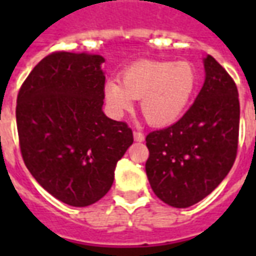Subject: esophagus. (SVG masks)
I'll return each mask as SVG.
<instances>
[{"mask_svg":"<svg viewBox=\"0 0 256 256\" xmlns=\"http://www.w3.org/2000/svg\"><path fill=\"white\" fill-rule=\"evenodd\" d=\"M133 136H134V140H136L137 142H142V141L145 140V136L141 133V132H134Z\"/></svg>","mask_w":256,"mask_h":256,"instance_id":"obj_1","label":"esophagus"}]
</instances>
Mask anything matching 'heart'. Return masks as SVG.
<instances>
[{
	"instance_id": "heart-1",
	"label": "heart",
	"mask_w": 256,
	"mask_h": 256,
	"mask_svg": "<svg viewBox=\"0 0 256 256\" xmlns=\"http://www.w3.org/2000/svg\"><path fill=\"white\" fill-rule=\"evenodd\" d=\"M196 80V70L188 62L144 60L124 70L122 84L106 82L104 97L115 116L130 111L134 100H141L146 122L166 128L177 122L188 108Z\"/></svg>"
}]
</instances>
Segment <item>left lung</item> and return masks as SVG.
Instances as JSON below:
<instances>
[{
  "label": "left lung",
  "mask_w": 256,
  "mask_h": 256,
  "mask_svg": "<svg viewBox=\"0 0 256 256\" xmlns=\"http://www.w3.org/2000/svg\"><path fill=\"white\" fill-rule=\"evenodd\" d=\"M206 79L178 122L146 136L145 172L162 202L186 208L208 196L230 172L237 155L240 102L234 80L212 56Z\"/></svg>",
  "instance_id": "left-lung-1"
}]
</instances>
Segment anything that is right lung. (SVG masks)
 Wrapping results in <instances>:
<instances>
[{
    "instance_id": "obj_1",
    "label": "right lung",
    "mask_w": 256,
    "mask_h": 256,
    "mask_svg": "<svg viewBox=\"0 0 256 256\" xmlns=\"http://www.w3.org/2000/svg\"><path fill=\"white\" fill-rule=\"evenodd\" d=\"M104 58L54 52L36 64L18 94L16 123L24 164L60 202L86 207L111 189L133 132L102 112Z\"/></svg>"
}]
</instances>
